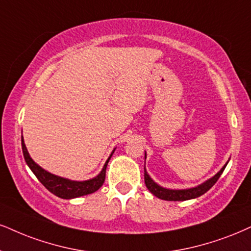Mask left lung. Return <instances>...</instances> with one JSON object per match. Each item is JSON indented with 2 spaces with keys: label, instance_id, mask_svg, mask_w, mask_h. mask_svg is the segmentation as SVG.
<instances>
[{
  "label": "left lung",
  "instance_id": "8db88e82",
  "mask_svg": "<svg viewBox=\"0 0 251 251\" xmlns=\"http://www.w3.org/2000/svg\"><path fill=\"white\" fill-rule=\"evenodd\" d=\"M144 158L147 159V152L144 154ZM229 162V160H228ZM228 162L222 166V169L216 173L215 176H213L212 178L207 179L206 181H203L202 184L198 185V186L191 187V188H184V190H172V188H165L160 185L157 184L156 181L152 180V178L150 177L149 173L147 172V169H145L144 165V181H145V186L148 187L151 193L153 196H156L157 198L162 200H168V201H185V200H191V199H196V198L202 196L205 194L209 188L213 187V185L218 181V179L220 178V176L224 172V170L226 166H227Z\"/></svg>",
  "mask_w": 251,
  "mask_h": 251
}]
</instances>
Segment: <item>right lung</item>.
Returning <instances> with one entry per match:
<instances>
[{
	"label": "right lung",
	"mask_w": 251,
	"mask_h": 251,
	"mask_svg": "<svg viewBox=\"0 0 251 251\" xmlns=\"http://www.w3.org/2000/svg\"><path fill=\"white\" fill-rule=\"evenodd\" d=\"M22 150H23V156L27 166H29L31 171L33 172V175L36 176L37 179H38V180L42 182L51 193L61 198V199H74V198L87 196V194L97 192L99 188L103 185L104 178H106V169L108 162H109L114 151H115V149L111 151L110 156L108 157L103 168H102L100 173H99L97 177L88 179V180L76 181L71 180V179L67 178L59 177V176H55L53 173L46 171V170L43 169L42 166H39L35 160L31 158L29 152H27L25 143H24L23 140V136H22Z\"/></svg>",
	"instance_id": "add662e5"
}]
</instances>
